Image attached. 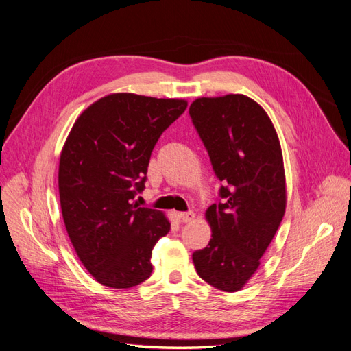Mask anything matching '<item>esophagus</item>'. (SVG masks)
<instances>
[{
    "mask_svg": "<svg viewBox=\"0 0 351 351\" xmlns=\"http://www.w3.org/2000/svg\"><path fill=\"white\" fill-rule=\"evenodd\" d=\"M194 217H195L194 211H186V213H180L179 214V219H180V221H182V223H189V221L194 220Z\"/></svg>",
    "mask_w": 351,
    "mask_h": 351,
    "instance_id": "1",
    "label": "esophagus"
}]
</instances>
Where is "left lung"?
I'll return each mask as SVG.
<instances>
[{
  "instance_id": "8db88e82",
  "label": "left lung",
  "mask_w": 351,
  "mask_h": 351,
  "mask_svg": "<svg viewBox=\"0 0 351 351\" xmlns=\"http://www.w3.org/2000/svg\"><path fill=\"white\" fill-rule=\"evenodd\" d=\"M192 123L221 182L206 217L211 239L192 254L198 276L223 291L241 290L286 210V176L273 122L243 95L199 97L189 106Z\"/></svg>"
}]
</instances>
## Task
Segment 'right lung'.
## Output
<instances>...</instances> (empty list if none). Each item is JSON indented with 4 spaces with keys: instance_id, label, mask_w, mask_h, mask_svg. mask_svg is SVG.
Listing matches in <instances>:
<instances>
[{
    "instance_id": "add662e5",
    "label": "right lung",
    "mask_w": 351,
    "mask_h": 351,
    "mask_svg": "<svg viewBox=\"0 0 351 351\" xmlns=\"http://www.w3.org/2000/svg\"><path fill=\"white\" fill-rule=\"evenodd\" d=\"M179 99L115 93L78 117L60 157L66 233L100 285L130 289L152 276V251L171 230L162 211L140 207L157 140L184 114Z\"/></svg>"
}]
</instances>
